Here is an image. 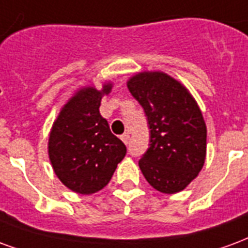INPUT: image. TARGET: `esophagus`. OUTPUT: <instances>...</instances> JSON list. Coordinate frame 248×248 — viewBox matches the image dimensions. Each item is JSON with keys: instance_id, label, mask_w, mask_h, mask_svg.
<instances>
[{"instance_id": "1", "label": "esophagus", "mask_w": 248, "mask_h": 248, "mask_svg": "<svg viewBox=\"0 0 248 248\" xmlns=\"http://www.w3.org/2000/svg\"><path fill=\"white\" fill-rule=\"evenodd\" d=\"M129 137H131V135H129V132H126V133L122 135L123 142H124V144H128V141H129Z\"/></svg>"}]
</instances>
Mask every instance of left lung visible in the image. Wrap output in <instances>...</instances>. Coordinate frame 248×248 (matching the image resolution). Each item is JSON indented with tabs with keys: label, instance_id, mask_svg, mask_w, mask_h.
<instances>
[{
	"label": "left lung",
	"instance_id": "left-lung-1",
	"mask_svg": "<svg viewBox=\"0 0 248 248\" xmlns=\"http://www.w3.org/2000/svg\"><path fill=\"white\" fill-rule=\"evenodd\" d=\"M144 108L151 129L149 148L139 166L156 190L174 194L185 189L206 158V124L187 88L161 71L139 72L126 82Z\"/></svg>",
	"mask_w": 248,
	"mask_h": 248
}]
</instances>
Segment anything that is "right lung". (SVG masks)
Instances as JSON below:
<instances>
[{
  "mask_svg": "<svg viewBox=\"0 0 248 248\" xmlns=\"http://www.w3.org/2000/svg\"><path fill=\"white\" fill-rule=\"evenodd\" d=\"M111 90L112 83H104L100 91L91 86L80 88L63 106L50 132L52 169L63 185L79 194L102 190L126 153L99 112L103 95Z\"/></svg>",
  "mask_w": 248,
  "mask_h": 248,
  "instance_id": "right-lung-1",
  "label": "right lung"
}]
</instances>
